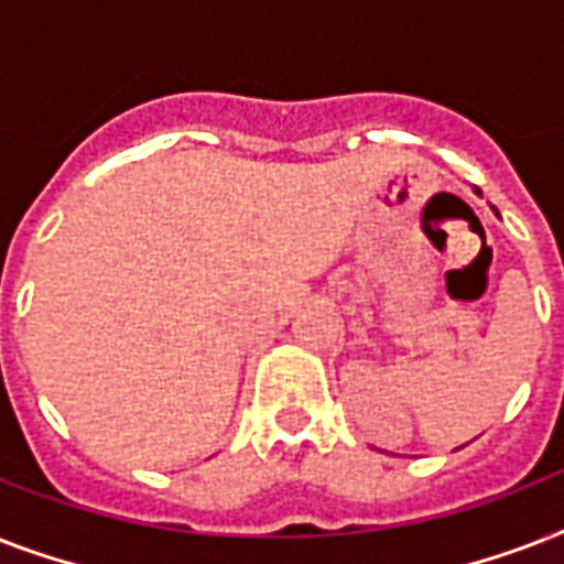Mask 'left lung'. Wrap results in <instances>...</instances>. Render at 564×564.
<instances>
[{"label": "left lung", "mask_w": 564, "mask_h": 564, "mask_svg": "<svg viewBox=\"0 0 564 564\" xmlns=\"http://www.w3.org/2000/svg\"><path fill=\"white\" fill-rule=\"evenodd\" d=\"M474 193H477V195H480V189H477V187H474ZM491 210H495V213H498V207H495V204H491ZM498 216H500V213H498Z\"/></svg>", "instance_id": "1"}]
</instances>
